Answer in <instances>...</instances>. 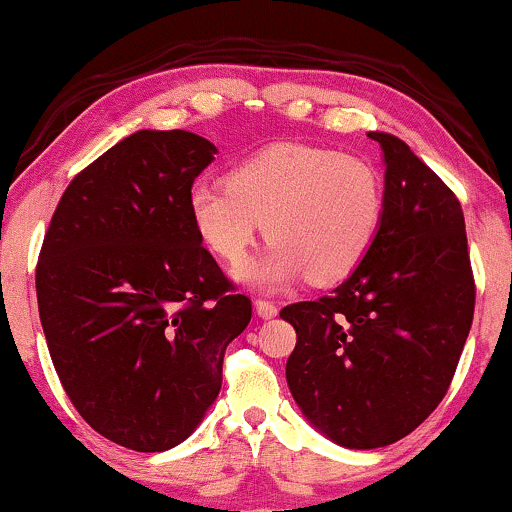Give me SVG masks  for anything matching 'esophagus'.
<instances>
[{
  "instance_id": "34e87169",
  "label": "esophagus",
  "mask_w": 512,
  "mask_h": 512,
  "mask_svg": "<svg viewBox=\"0 0 512 512\" xmlns=\"http://www.w3.org/2000/svg\"><path fill=\"white\" fill-rule=\"evenodd\" d=\"M255 310L262 319H272V317L279 315V307H276L274 300H264V298L255 300Z\"/></svg>"
}]
</instances>
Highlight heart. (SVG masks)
Returning a JSON list of instances; mask_svg holds the SVG:
<instances>
[{
	"instance_id": "b5f03b06",
	"label": "heart",
	"mask_w": 512,
	"mask_h": 512,
	"mask_svg": "<svg viewBox=\"0 0 512 512\" xmlns=\"http://www.w3.org/2000/svg\"><path fill=\"white\" fill-rule=\"evenodd\" d=\"M188 212L202 243L243 264L262 229L272 248L245 276L260 286L343 281L372 250L384 221V178L367 159L329 147L272 145L226 181H195Z\"/></svg>"
}]
</instances>
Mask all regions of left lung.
Here are the masks:
<instances>
[{
    "mask_svg": "<svg viewBox=\"0 0 512 512\" xmlns=\"http://www.w3.org/2000/svg\"><path fill=\"white\" fill-rule=\"evenodd\" d=\"M384 221L360 267L331 295L286 305L298 341L286 362L295 403L346 448L415 432L446 396L474 317L460 200L389 133Z\"/></svg>",
    "mask_w": 512,
    "mask_h": 512,
    "instance_id": "1",
    "label": "left lung"
}]
</instances>
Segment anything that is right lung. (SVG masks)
<instances>
[{
  "mask_svg": "<svg viewBox=\"0 0 512 512\" xmlns=\"http://www.w3.org/2000/svg\"><path fill=\"white\" fill-rule=\"evenodd\" d=\"M214 152L178 128L128 135L73 176L42 240L35 288L61 386L97 434L131 451L193 434L252 317L188 212Z\"/></svg>",
  "mask_w": 512,
  "mask_h": 512,
  "instance_id": "1",
  "label": "right lung"
}]
</instances>
